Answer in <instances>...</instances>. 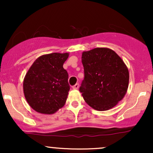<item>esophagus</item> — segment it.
I'll return each instance as SVG.
<instances>
[{"label":"esophagus","instance_id":"1","mask_svg":"<svg viewBox=\"0 0 153 153\" xmlns=\"http://www.w3.org/2000/svg\"><path fill=\"white\" fill-rule=\"evenodd\" d=\"M78 88H79V84L78 83L75 84V85L73 86V89H78Z\"/></svg>","mask_w":153,"mask_h":153}]
</instances>
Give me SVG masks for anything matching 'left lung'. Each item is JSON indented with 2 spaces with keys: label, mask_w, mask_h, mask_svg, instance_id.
<instances>
[{
  "label": "left lung",
  "mask_w": 153,
  "mask_h": 153,
  "mask_svg": "<svg viewBox=\"0 0 153 153\" xmlns=\"http://www.w3.org/2000/svg\"><path fill=\"white\" fill-rule=\"evenodd\" d=\"M84 79L79 91L88 104L98 111L114 107L127 93L129 71L124 61L108 48L83 52Z\"/></svg>",
  "instance_id": "1"
}]
</instances>
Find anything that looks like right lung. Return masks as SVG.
<instances>
[{
	"label": "right lung",
	"instance_id": "obj_1",
	"mask_svg": "<svg viewBox=\"0 0 153 153\" xmlns=\"http://www.w3.org/2000/svg\"><path fill=\"white\" fill-rule=\"evenodd\" d=\"M68 53L45 54L29 68L23 83L26 101L34 111L52 114L64 106L70 85L68 73L63 68Z\"/></svg>",
	"mask_w": 153,
	"mask_h": 153
}]
</instances>
